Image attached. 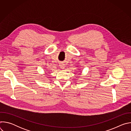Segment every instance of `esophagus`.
Masks as SVG:
<instances>
[{
  "mask_svg": "<svg viewBox=\"0 0 131 131\" xmlns=\"http://www.w3.org/2000/svg\"><path fill=\"white\" fill-rule=\"evenodd\" d=\"M60 66L61 68H62V69H64V68H65V66H64V65H61Z\"/></svg>",
  "mask_w": 131,
  "mask_h": 131,
  "instance_id": "1",
  "label": "esophagus"
}]
</instances>
